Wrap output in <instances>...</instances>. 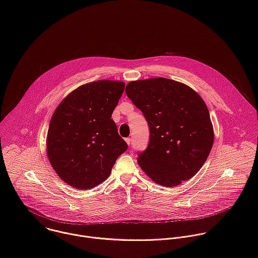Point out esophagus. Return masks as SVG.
<instances>
[{"label":"esophagus","mask_w":258,"mask_h":258,"mask_svg":"<svg viewBox=\"0 0 258 258\" xmlns=\"http://www.w3.org/2000/svg\"><path fill=\"white\" fill-rule=\"evenodd\" d=\"M131 141H132L131 138H126V139H125V142L127 143V145H131Z\"/></svg>","instance_id":"34e87169"}]
</instances>
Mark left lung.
Returning <instances> with one entry per match:
<instances>
[{
    "instance_id": "left-lung-1",
    "label": "left lung",
    "mask_w": 258,
    "mask_h": 258,
    "mask_svg": "<svg viewBox=\"0 0 258 258\" xmlns=\"http://www.w3.org/2000/svg\"><path fill=\"white\" fill-rule=\"evenodd\" d=\"M125 93L150 130L148 147L138 156L141 168L169 188L192 178L205 163L214 140L202 98L190 87L164 78L131 82Z\"/></svg>"
}]
</instances>
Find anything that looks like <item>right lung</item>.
Masks as SVG:
<instances>
[{"mask_svg": "<svg viewBox=\"0 0 258 258\" xmlns=\"http://www.w3.org/2000/svg\"><path fill=\"white\" fill-rule=\"evenodd\" d=\"M124 83L97 81L71 92L57 107L47 136V154L69 186L89 190L104 181L127 144L111 115Z\"/></svg>", "mask_w": 258, "mask_h": 258, "instance_id": "obj_1", "label": "right lung"}]
</instances>
